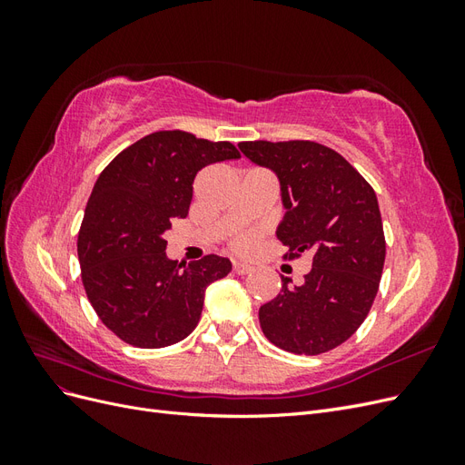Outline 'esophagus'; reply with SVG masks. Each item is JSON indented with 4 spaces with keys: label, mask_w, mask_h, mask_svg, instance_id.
Masks as SVG:
<instances>
[{
    "label": "esophagus",
    "mask_w": 465,
    "mask_h": 465,
    "mask_svg": "<svg viewBox=\"0 0 465 465\" xmlns=\"http://www.w3.org/2000/svg\"><path fill=\"white\" fill-rule=\"evenodd\" d=\"M232 270H234V273H238V275H246V273H252V270H254V267H252L250 263H244V262H234Z\"/></svg>",
    "instance_id": "esophagus-1"
}]
</instances>
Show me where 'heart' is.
Here are the masks:
<instances>
[{"mask_svg": "<svg viewBox=\"0 0 465 465\" xmlns=\"http://www.w3.org/2000/svg\"><path fill=\"white\" fill-rule=\"evenodd\" d=\"M252 244H254V238L252 236H238L236 241H234V248L236 250H241V252H246V250H250L252 248Z\"/></svg>", "mask_w": 465, "mask_h": 465, "instance_id": "b5f03b06", "label": "heart"}]
</instances>
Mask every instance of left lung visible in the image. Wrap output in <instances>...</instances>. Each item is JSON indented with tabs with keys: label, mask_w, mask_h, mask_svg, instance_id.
Listing matches in <instances>:
<instances>
[{
	"label": "left lung",
	"mask_w": 465,
	"mask_h": 465,
	"mask_svg": "<svg viewBox=\"0 0 465 465\" xmlns=\"http://www.w3.org/2000/svg\"><path fill=\"white\" fill-rule=\"evenodd\" d=\"M238 149L279 180L285 215L275 234L287 256H312L302 285L281 277V292L260 306L262 331L289 353H326L359 330L378 292L386 241L376 193L326 145L242 142Z\"/></svg>",
	"instance_id": "1"
}]
</instances>
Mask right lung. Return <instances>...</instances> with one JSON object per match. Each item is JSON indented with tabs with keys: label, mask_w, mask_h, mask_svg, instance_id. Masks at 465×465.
<instances>
[{
	"label": "right lung",
	"mask_w": 465,
	"mask_h": 465,
	"mask_svg": "<svg viewBox=\"0 0 465 465\" xmlns=\"http://www.w3.org/2000/svg\"><path fill=\"white\" fill-rule=\"evenodd\" d=\"M241 159L229 142L154 132L124 149L98 176L81 223L83 287L104 326L134 347L178 343L198 326L205 289L229 275V258L168 260L164 232L184 219L203 166Z\"/></svg>",
	"instance_id": "obj_1"
}]
</instances>
